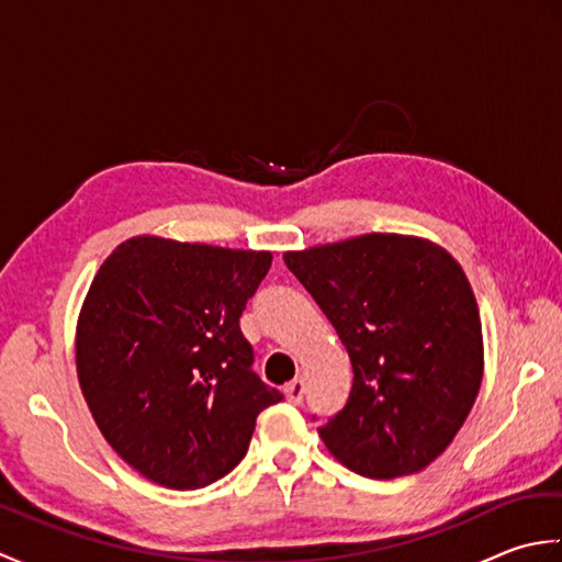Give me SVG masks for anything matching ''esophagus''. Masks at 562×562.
<instances>
[{
	"label": "esophagus",
	"instance_id": "1",
	"mask_svg": "<svg viewBox=\"0 0 562 562\" xmlns=\"http://www.w3.org/2000/svg\"><path fill=\"white\" fill-rule=\"evenodd\" d=\"M304 393H306V386H304L302 379H294V381H290L288 386H284V398H288L294 405H300L304 401Z\"/></svg>",
	"mask_w": 562,
	"mask_h": 562
}]
</instances>
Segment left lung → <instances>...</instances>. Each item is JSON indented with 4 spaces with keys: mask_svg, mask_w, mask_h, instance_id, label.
I'll list each match as a JSON object with an SVG mask.
<instances>
[{
    "mask_svg": "<svg viewBox=\"0 0 562 562\" xmlns=\"http://www.w3.org/2000/svg\"><path fill=\"white\" fill-rule=\"evenodd\" d=\"M352 362L345 408L318 427L364 479L423 471L469 417L483 379L479 304L461 266L432 241L364 234L284 254Z\"/></svg>",
    "mask_w": 562,
    "mask_h": 562,
    "instance_id": "8db88e82",
    "label": "left lung"
}]
</instances>
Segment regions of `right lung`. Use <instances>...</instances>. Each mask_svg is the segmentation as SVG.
Here are the masks:
<instances>
[{
    "label": "right lung",
    "instance_id": "right-lung-1",
    "mask_svg": "<svg viewBox=\"0 0 562 562\" xmlns=\"http://www.w3.org/2000/svg\"><path fill=\"white\" fill-rule=\"evenodd\" d=\"M270 262L268 250L135 236L99 268L77 324L79 386L145 479L171 491L220 481L282 401L238 326Z\"/></svg>",
    "mask_w": 562,
    "mask_h": 562
}]
</instances>
